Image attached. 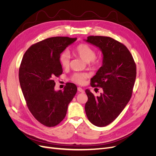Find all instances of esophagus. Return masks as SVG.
I'll return each instance as SVG.
<instances>
[{
  "instance_id": "1",
  "label": "esophagus",
  "mask_w": 156,
  "mask_h": 156,
  "mask_svg": "<svg viewBox=\"0 0 156 156\" xmlns=\"http://www.w3.org/2000/svg\"><path fill=\"white\" fill-rule=\"evenodd\" d=\"M78 90L79 91V92H80V93H84V90L82 89V88H81V87H78Z\"/></svg>"
}]
</instances>
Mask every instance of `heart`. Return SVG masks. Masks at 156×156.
I'll list each match as a JSON object with an SVG mask.
<instances>
[{"label":"heart","instance_id":"heart-1","mask_svg":"<svg viewBox=\"0 0 156 156\" xmlns=\"http://www.w3.org/2000/svg\"><path fill=\"white\" fill-rule=\"evenodd\" d=\"M74 53L78 56L85 62L94 61L96 58V51L90 46L85 44L78 45L74 49ZM60 63L63 68H67L70 63V56L67 52H63L60 56ZM87 77V75L84 73H75L73 77V82L79 84L84 83L85 80Z\"/></svg>","mask_w":156,"mask_h":156}]
</instances>
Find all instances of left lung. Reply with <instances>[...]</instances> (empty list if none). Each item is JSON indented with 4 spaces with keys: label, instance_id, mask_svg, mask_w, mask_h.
<instances>
[{
    "label": "left lung",
    "instance_id": "8db88e82",
    "mask_svg": "<svg viewBox=\"0 0 156 156\" xmlns=\"http://www.w3.org/2000/svg\"><path fill=\"white\" fill-rule=\"evenodd\" d=\"M84 40L98 48L103 54L102 66L91 78L92 87H101L103 93L95 97L86 89L88 100L85 110L91 123L105 126L119 116L130 99L136 63L126 46L111 37L89 36Z\"/></svg>",
    "mask_w": 156,
    "mask_h": 156
}]
</instances>
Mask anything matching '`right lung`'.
I'll return each instance as SVG.
<instances>
[{
  "label": "right lung",
  "mask_w": 156,
  "mask_h": 156,
  "mask_svg": "<svg viewBox=\"0 0 156 156\" xmlns=\"http://www.w3.org/2000/svg\"><path fill=\"white\" fill-rule=\"evenodd\" d=\"M76 38L62 37L45 39L29 48L20 63L19 82L29 110L37 121L51 127L64 119L77 92L68 83L63 90H55L54 78L62 74L60 54Z\"/></svg>",
  "instance_id": "1"
}]
</instances>
